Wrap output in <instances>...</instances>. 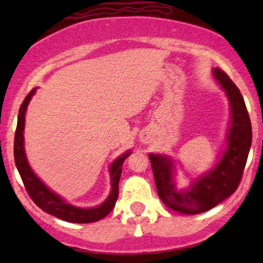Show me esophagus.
I'll list each match as a JSON object with an SVG mask.
<instances>
[{"instance_id":"34e87169","label":"esophagus","mask_w":263,"mask_h":263,"mask_svg":"<svg viewBox=\"0 0 263 263\" xmlns=\"http://www.w3.org/2000/svg\"><path fill=\"white\" fill-rule=\"evenodd\" d=\"M141 141L143 142V143H147V142H148V137L143 135V136H142V137H141Z\"/></svg>"}]
</instances>
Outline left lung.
I'll return each mask as SVG.
<instances>
[{
	"instance_id": "8db88e82",
	"label": "left lung",
	"mask_w": 263,
	"mask_h": 263,
	"mask_svg": "<svg viewBox=\"0 0 263 263\" xmlns=\"http://www.w3.org/2000/svg\"><path fill=\"white\" fill-rule=\"evenodd\" d=\"M211 74L228 96L230 105L226 147L216 164L193 179L186 188L178 189L177 168L172 157L158 153L148 155L159 198L172 210L185 215H195L213 209L235 193L251 148V121L240 90L219 68L213 69Z\"/></svg>"
}]
</instances>
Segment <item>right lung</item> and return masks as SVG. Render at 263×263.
Listing matches in <instances>:
<instances>
[{
    "mask_svg": "<svg viewBox=\"0 0 263 263\" xmlns=\"http://www.w3.org/2000/svg\"><path fill=\"white\" fill-rule=\"evenodd\" d=\"M35 91H37V87H34L26 96L25 101L21 105L20 114H18L16 135H14V163H16V167L18 172H20V176L22 178L26 190L28 192L32 200L42 210L50 214V215L64 220V221L77 222V224H89V222H95L104 219L114 209L115 204H116L117 197H119V182L122 172L121 165L125 162V159L131 155V151H126L121 156L117 157L111 163L110 167H108L111 192L108 197L105 199V201H102L100 205L95 208H80L68 203L64 198L60 197L58 193L53 192L52 189L48 188L39 179L37 174L33 172L31 165H29L28 159H27L25 149L26 112L29 101L32 100Z\"/></svg>",
    "mask_w": 263,
    "mask_h": 263,
    "instance_id": "right-lung-1",
    "label": "right lung"
}]
</instances>
